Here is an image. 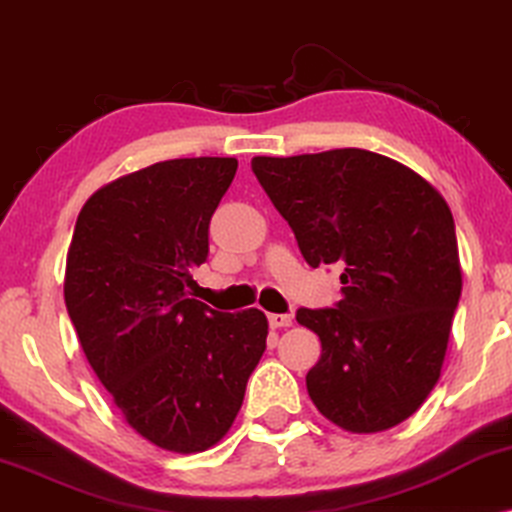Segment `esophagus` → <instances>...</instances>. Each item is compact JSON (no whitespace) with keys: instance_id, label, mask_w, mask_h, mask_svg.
<instances>
[{"instance_id":"1","label":"esophagus","mask_w":512,"mask_h":512,"mask_svg":"<svg viewBox=\"0 0 512 512\" xmlns=\"http://www.w3.org/2000/svg\"><path fill=\"white\" fill-rule=\"evenodd\" d=\"M268 321H270L272 328H286V326L293 324V317H291V314H270Z\"/></svg>"}]
</instances>
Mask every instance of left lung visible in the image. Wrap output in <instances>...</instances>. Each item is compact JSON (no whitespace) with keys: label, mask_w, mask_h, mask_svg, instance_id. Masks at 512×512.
<instances>
[{"label":"left lung","mask_w":512,"mask_h":512,"mask_svg":"<svg viewBox=\"0 0 512 512\" xmlns=\"http://www.w3.org/2000/svg\"><path fill=\"white\" fill-rule=\"evenodd\" d=\"M251 170L312 268L338 263L342 298L296 319L319 335L307 394L352 433L401 424L436 387L461 265L443 195L396 160L363 149L256 156Z\"/></svg>","instance_id":"8db88e82"}]
</instances>
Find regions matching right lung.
I'll return each instance as SVG.
<instances>
[{
	"instance_id": "1",
	"label": "right lung",
	"mask_w": 512,
	"mask_h": 512,
	"mask_svg": "<svg viewBox=\"0 0 512 512\" xmlns=\"http://www.w3.org/2000/svg\"><path fill=\"white\" fill-rule=\"evenodd\" d=\"M235 158H177L102 186L67 254L65 305L83 354L132 429L163 450L219 443L261 361L268 319L191 298Z\"/></svg>"
}]
</instances>
